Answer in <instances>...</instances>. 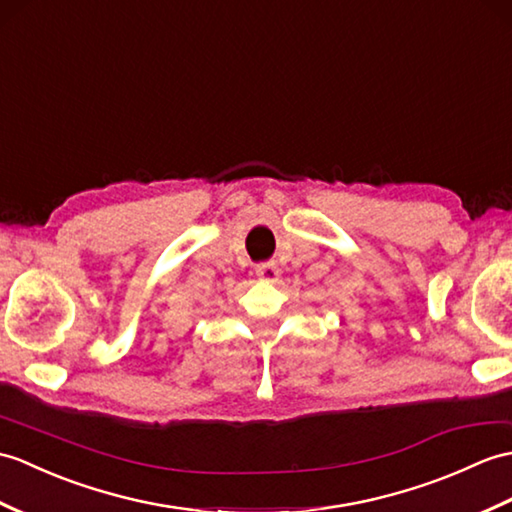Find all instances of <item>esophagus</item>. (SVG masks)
<instances>
[{
  "mask_svg": "<svg viewBox=\"0 0 512 512\" xmlns=\"http://www.w3.org/2000/svg\"><path fill=\"white\" fill-rule=\"evenodd\" d=\"M255 272H257V277L259 279H264V281H277L279 279V268L272 264V261H268V264H259L257 268H255Z\"/></svg>",
  "mask_w": 512,
  "mask_h": 512,
  "instance_id": "esophagus-1",
  "label": "esophagus"
}]
</instances>
